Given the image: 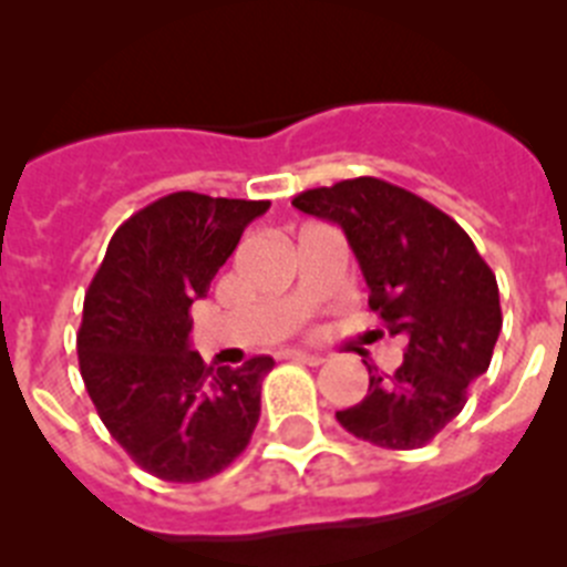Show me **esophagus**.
Listing matches in <instances>:
<instances>
[{
	"instance_id": "34e87169",
	"label": "esophagus",
	"mask_w": 567,
	"mask_h": 567,
	"mask_svg": "<svg viewBox=\"0 0 567 567\" xmlns=\"http://www.w3.org/2000/svg\"><path fill=\"white\" fill-rule=\"evenodd\" d=\"M289 360H298V363H307V365H320L323 363V354H312V352H300V349H295V352H287Z\"/></svg>"
}]
</instances>
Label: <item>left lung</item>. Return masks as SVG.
I'll return each instance as SVG.
<instances>
[{
	"mask_svg": "<svg viewBox=\"0 0 567 567\" xmlns=\"http://www.w3.org/2000/svg\"><path fill=\"white\" fill-rule=\"evenodd\" d=\"M343 229L369 307L403 334L394 374L369 365V394L338 423L380 449H420L463 412L468 383L488 372L503 329L497 278L454 218L380 178H349L292 198Z\"/></svg>",
	"mask_w": 567,
	"mask_h": 567,
	"instance_id": "8db88e82",
	"label": "left lung"
}]
</instances>
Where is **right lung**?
<instances>
[{"label": "right lung", "mask_w": 567, "mask_h": 567, "mask_svg": "<svg viewBox=\"0 0 567 567\" xmlns=\"http://www.w3.org/2000/svg\"><path fill=\"white\" fill-rule=\"evenodd\" d=\"M269 202L164 195L115 229L84 295L79 369L113 440L153 477L202 483L249 445L272 358L213 369L189 349L195 300Z\"/></svg>", "instance_id": "1"}]
</instances>
